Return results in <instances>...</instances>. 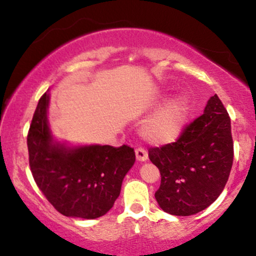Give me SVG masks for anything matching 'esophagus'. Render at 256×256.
<instances>
[{
    "label": "esophagus",
    "mask_w": 256,
    "mask_h": 256,
    "mask_svg": "<svg viewBox=\"0 0 256 256\" xmlns=\"http://www.w3.org/2000/svg\"><path fill=\"white\" fill-rule=\"evenodd\" d=\"M136 158L138 161H146L148 158V154H146V150L142 146H138L136 148Z\"/></svg>",
    "instance_id": "obj_1"
}]
</instances>
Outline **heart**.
Returning a JSON list of instances; mask_svg holds the SVG:
<instances>
[{"instance_id":"heart-1","label":"heart","mask_w":256,"mask_h":256,"mask_svg":"<svg viewBox=\"0 0 256 256\" xmlns=\"http://www.w3.org/2000/svg\"><path fill=\"white\" fill-rule=\"evenodd\" d=\"M188 116V101L184 98L172 100L142 126V134L152 143L171 142L180 134Z\"/></svg>"}]
</instances>
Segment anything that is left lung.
Masks as SVG:
<instances>
[{
	"instance_id": "8db88e82",
	"label": "left lung",
	"mask_w": 256,
	"mask_h": 256,
	"mask_svg": "<svg viewBox=\"0 0 256 256\" xmlns=\"http://www.w3.org/2000/svg\"><path fill=\"white\" fill-rule=\"evenodd\" d=\"M148 155L161 174L155 198L162 210L186 216L212 204L224 190L234 162L230 116L218 95L174 142L149 148Z\"/></svg>"
}]
</instances>
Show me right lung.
Listing matches in <instances>:
<instances>
[{
  "label": "right lung",
  "instance_id": "1",
  "mask_svg": "<svg viewBox=\"0 0 256 256\" xmlns=\"http://www.w3.org/2000/svg\"><path fill=\"white\" fill-rule=\"evenodd\" d=\"M49 96L38 101L28 134V164L37 186L66 216L95 219L113 207L136 160L128 146L68 149L52 142L46 120Z\"/></svg>",
  "mask_w": 256,
  "mask_h": 256
}]
</instances>
